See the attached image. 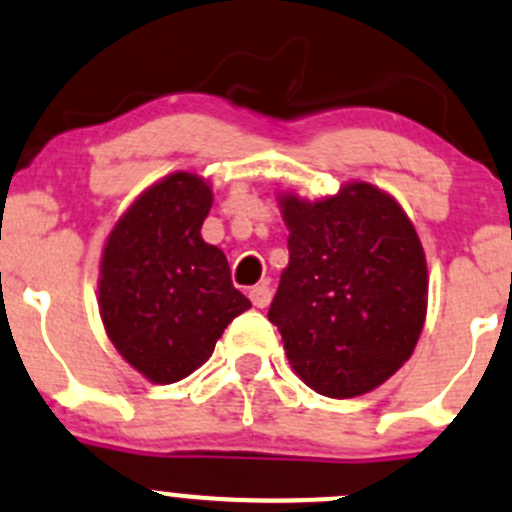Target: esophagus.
<instances>
[{"mask_svg":"<svg viewBox=\"0 0 512 512\" xmlns=\"http://www.w3.org/2000/svg\"><path fill=\"white\" fill-rule=\"evenodd\" d=\"M249 298H251V303L256 305V308H266V305L271 303V288H268V286H254L249 291Z\"/></svg>","mask_w":512,"mask_h":512,"instance_id":"obj_1","label":"esophagus"}]
</instances>
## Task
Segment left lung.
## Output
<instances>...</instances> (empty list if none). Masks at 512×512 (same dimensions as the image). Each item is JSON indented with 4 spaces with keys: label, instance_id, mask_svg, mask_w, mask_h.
<instances>
[{
    "label": "left lung",
    "instance_id": "8db88e82",
    "mask_svg": "<svg viewBox=\"0 0 512 512\" xmlns=\"http://www.w3.org/2000/svg\"><path fill=\"white\" fill-rule=\"evenodd\" d=\"M288 266L268 320L293 372L325 397H360L412 357L429 305L426 254L402 204L362 179L315 202L278 194Z\"/></svg>",
    "mask_w": 512,
    "mask_h": 512
}]
</instances>
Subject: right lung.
Wrapping results in <instances>:
<instances>
[{"label":"right lung","mask_w":512,"mask_h":512,"mask_svg":"<svg viewBox=\"0 0 512 512\" xmlns=\"http://www.w3.org/2000/svg\"><path fill=\"white\" fill-rule=\"evenodd\" d=\"M212 184L177 170L133 199L105 239L98 268L103 328L152 384L189 377L226 325L251 308L231 286L224 251L202 239Z\"/></svg>","instance_id":"right-lung-1"}]
</instances>
